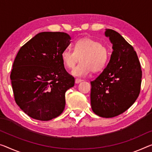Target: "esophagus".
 Listing matches in <instances>:
<instances>
[{
	"label": "esophagus",
	"mask_w": 152,
	"mask_h": 152,
	"mask_svg": "<svg viewBox=\"0 0 152 152\" xmlns=\"http://www.w3.org/2000/svg\"><path fill=\"white\" fill-rule=\"evenodd\" d=\"M83 80L82 79H75V83H80V82H81V81H82Z\"/></svg>",
	"instance_id": "1"
}]
</instances>
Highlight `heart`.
<instances>
[{
    "instance_id": "b5f03b06",
    "label": "heart",
    "mask_w": 152,
    "mask_h": 152,
    "mask_svg": "<svg viewBox=\"0 0 152 152\" xmlns=\"http://www.w3.org/2000/svg\"><path fill=\"white\" fill-rule=\"evenodd\" d=\"M109 57L108 48L100 42L90 38H83L74 44L73 51L66 49L62 52L63 64L69 69H73L79 60L81 62L72 74L76 77H85L90 73L102 71Z\"/></svg>"
}]
</instances>
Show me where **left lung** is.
I'll return each instance as SVG.
<instances>
[{
	"label": "left lung",
	"instance_id": "1",
	"mask_svg": "<svg viewBox=\"0 0 152 152\" xmlns=\"http://www.w3.org/2000/svg\"><path fill=\"white\" fill-rule=\"evenodd\" d=\"M105 35L113 51L106 68L90 82V99L94 113L108 118L124 113L138 98L142 71L131 45L113 30L107 29Z\"/></svg>",
	"mask_w": 152,
	"mask_h": 152
}]
</instances>
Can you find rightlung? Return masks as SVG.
I'll return each instance as SVG.
<instances>
[{"instance_id":"1","label":"right lung","mask_w":152,"mask_h":152,"mask_svg":"<svg viewBox=\"0 0 152 152\" xmlns=\"http://www.w3.org/2000/svg\"><path fill=\"white\" fill-rule=\"evenodd\" d=\"M70 40L65 32H40L18 52L10 75L14 99L30 118L48 121L64 111L65 92L75 84L61 58Z\"/></svg>"}]
</instances>
